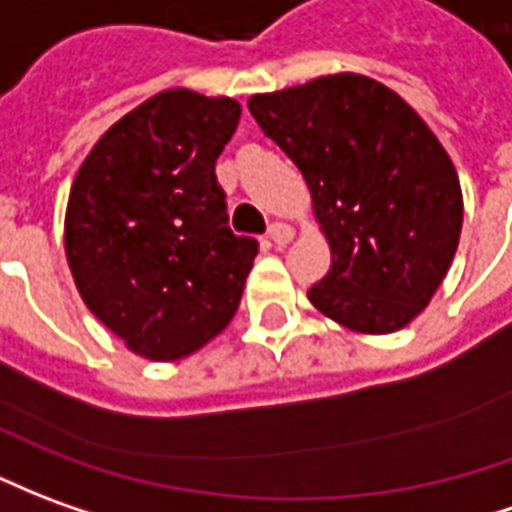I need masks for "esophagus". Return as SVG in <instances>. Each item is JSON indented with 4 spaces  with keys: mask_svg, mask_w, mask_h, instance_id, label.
<instances>
[{
    "mask_svg": "<svg viewBox=\"0 0 512 512\" xmlns=\"http://www.w3.org/2000/svg\"><path fill=\"white\" fill-rule=\"evenodd\" d=\"M268 235H271V241H274L277 249H282V246H288L293 241V230L288 224H280V221L271 224V232H268Z\"/></svg>",
    "mask_w": 512,
    "mask_h": 512,
    "instance_id": "esophagus-1",
    "label": "esophagus"
}]
</instances>
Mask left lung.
Segmentation results:
<instances>
[{"label": "left lung", "instance_id": "1", "mask_svg": "<svg viewBox=\"0 0 512 512\" xmlns=\"http://www.w3.org/2000/svg\"><path fill=\"white\" fill-rule=\"evenodd\" d=\"M249 113L302 171L330 244V271L307 299L352 332L405 330L441 288L463 230V191L438 135L355 71L255 94Z\"/></svg>", "mask_w": 512, "mask_h": 512}]
</instances>
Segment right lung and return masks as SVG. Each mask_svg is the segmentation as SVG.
Segmentation results:
<instances>
[{
  "label": "right lung",
  "instance_id": "right-lung-1",
  "mask_svg": "<svg viewBox=\"0 0 512 512\" xmlns=\"http://www.w3.org/2000/svg\"><path fill=\"white\" fill-rule=\"evenodd\" d=\"M238 119L230 96L160 91L105 130L74 174L63 221L74 285L146 360L194 355L241 305L257 244L227 230L216 182Z\"/></svg>",
  "mask_w": 512,
  "mask_h": 512
}]
</instances>
